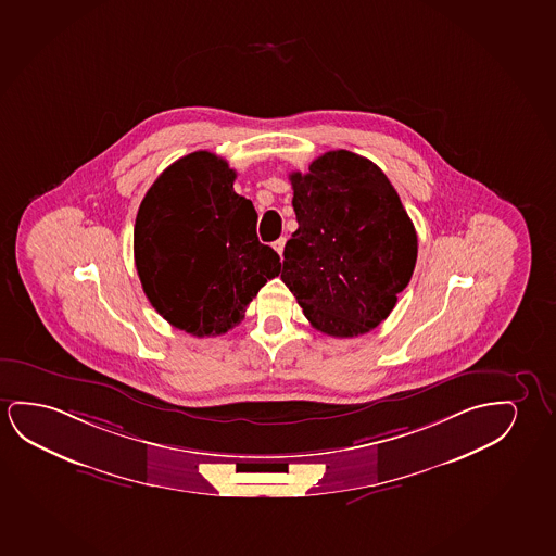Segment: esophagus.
<instances>
[{"mask_svg":"<svg viewBox=\"0 0 556 556\" xmlns=\"http://www.w3.org/2000/svg\"><path fill=\"white\" fill-rule=\"evenodd\" d=\"M285 241H287V239H285V237H281V239H277V241L274 242V249L277 250V254H279V256H282V249H285Z\"/></svg>","mask_w":556,"mask_h":556,"instance_id":"1","label":"esophagus"}]
</instances>
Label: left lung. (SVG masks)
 Returning <instances> with one entry per match:
<instances>
[{
    "label": "left lung",
    "instance_id": "1",
    "mask_svg": "<svg viewBox=\"0 0 556 556\" xmlns=\"http://www.w3.org/2000/svg\"><path fill=\"white\" fill-rule=\"evenodd\" d=\"M299 229L282 252L281 279L307 321L352 339L384 321L410 281L417 233L384 172L350 151H329L292 172Z\"/></svg>",
    "mask_w": 556,
    "mask_h": 556
}]
</instances>
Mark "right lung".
<instances>
[{
  "instance_id": "1",
  "label": "right lung",
  "mask_w": 556,
  "mask_h": 556,
  "mask_svg": "<svg viewBox=\"0 0 556 556\" xmlns=\"http://www.w3.org/2000/svg\"><path fill=\"white\" fill-rule=\"evenodd\" d=\"M224 159L197 151L169 164L141 201L134 227L137 275L154 309L193 337L241 323L252 299L281 274L257 241L252 202L235 193Z\"/></svg>"
}]
</instances>
